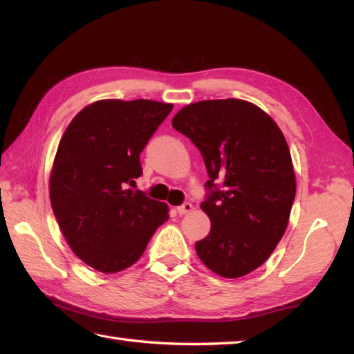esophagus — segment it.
I'll use <instances>...</instances> for the list:
<instances>
[{
	"mask_svg": "<svg viewBox=\"0 0 354 354\" xmlns=\"http://www.w3.org/2000/svg\"><path fill=\"white\" fill-rule=\"evenodd\" d=\"M192 208H193V205L190 204V202H185V204H183V205L176 207V212L183 216V214L190 213V212H192Z\"/></svg>",
	"mask_w": 354,
	"mask_h": 354,
	"instance_id": "esophagus-1",
	"label": "esophagus"
}]
</instances>
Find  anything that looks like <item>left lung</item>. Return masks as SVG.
I'll use <instances>...</instances> for the list:
<instances>
[{
    "label": "left lung",
    "instance_id": "left-lung-1",
    "mask_svg": "<svg viewBox=\"0 0 354 354\" xmlns=\"http://www.w3.org/2000/svg\"><path fill=\"white\" fill-rule=\"evenodd\" d=\"M171 126L199 149L209 178L201 208L212 230L196 242L199 259L225 278L252 272L281 240L295 199L283 132L265 111L239 99L192 103Z\"/></svg>",
    "mask_w": 354,
    "mask_h": 354
}]
</instances>
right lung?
Masks as SVG:
<instances>
[{"instance_id":"1","label":"right lung","mask_w":354,"mask_h":354,"mask_svg":"<svg viewBox=\"0 0 354 354\" xmlns=\"http://www.w3.org/2000/svg\"><path fill=\"white\" fill-rule=\"evenodd\" d=\"M173 104L117 99L88 104L64 132L50 175V201L73 252L103 274L137 261L169 219L164 202L133 192L140 153Z\"/></svg>"}]
</instances>
